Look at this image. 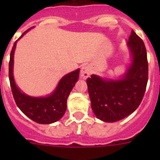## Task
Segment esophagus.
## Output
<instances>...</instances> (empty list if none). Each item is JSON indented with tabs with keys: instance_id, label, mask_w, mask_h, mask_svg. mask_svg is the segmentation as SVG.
<instances>
[{
	"instance_id": "34e87169",
	"label": "esophagus",
	"mask_w": 160,
	"mask_h": 160,
	"mask_svg": "<svg viewBox=\"0 0 160 160\" xmlns=\"http://www.w3.org/2000/svg\"><path fill=\"white\" fill-rule=\"evenodd\" d=\"M80 74H81V77L83 79H87V78L90 76V67L87 66H84L82 67L81 72H80Z\"/></svg>"
}]
</instances>
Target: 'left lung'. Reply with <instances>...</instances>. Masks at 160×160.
I'll return each mask as SVG.
<instances>
[{
	"label": "left lung",
	"instance_id": "8db88e82",
	"mask_svg": "<svg viewBox=\"0 0 160 160\" xmlns=\"http://www.w3.org/2000/svg\"><path fill=\"white\" fill-rule=\"evenodd\" d=\"M127 45L131 62L122 77L111 79L92 74L87 80L91 108L103 122H117L134 112L146 90L148 63L145 45L133 30Z\"/></svg>",
	"mask_w": 160,
	"mask_h": 160
}]
</instances>
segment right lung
Listing matches in <instances>:
<instances>
[{
    "label": "right lung",
    "mask_w": 160,
    "mask_h": 160,
    "mask_svg": "<svg viewBox=\"0 0 160 160\" xmlns=\"http://www.w3.org/2000/svg\"><path fill=\"white\" fill-rule=\"evenodd\" d=\"M32 28L24 32L21 38ZM21 38H19V39ZM18 41H16L12 46L8 64V77L10 87L17 106L26 116L38 123L50 124L57 122L62 118L66 112L68 96L77 82L80 70L78 69L66 74L59 81L57 87L49 95L46 97H32L27 95L22 92L17 87L12 73L14 51Z\"/></svg>",
    "instance_id": "add662e5"
}]
</instances>
